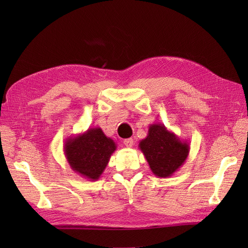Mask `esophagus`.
<instances>
[{
	"instance_id": "esophagus-1",
	"label": "esophagus",
	"mask_w": 248,
	"mask_h": 248,
	"mask_svg": "<svg viewBox=\"0 0 248 248\" xmlns=\"http://www.w3.org/2000/svg\"><path fill=\"white\" fill-rule=\"evenodd\" d=\"M124 145L127 148H131L133 146V140L132 139H126V140H124Z\"/></svg>"
}]
</instances>
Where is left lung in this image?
<instances>
[{
	"instance_id": "obj_1",
	"label": "left lung",
	"mask_w": 248,
	"mask_h": 248,
	"mask_svg": "<svg viewBox=\"0 0 248 248\" xmlns=\"http://www.w3.org/2000/svg\"><path fill=\"white\" fill-rule=\"evenodd\" d=\"M139 148L152 172L158 178H169L181 168L189 154V142L181 140L161 123L149 126L148 136Z\"/></svg>"
}]
</instances>
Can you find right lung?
<instances>
[{"mask_svg": "<svg viewBox=\"0 0 248 248\" xmlns=\"http://www.w3.org/2000/svg\"><path fill=\"white\" fill-rule=\"evenodd\" d=\"M63 149L67 162L74 172L90 181H97L117 146L100 127H95L78 136L67 138Z\"/></svg>", "mask_w": 248, "mask_h": 248, "instance_id": "add662e5", "label": "right lung"}]
</instances>
